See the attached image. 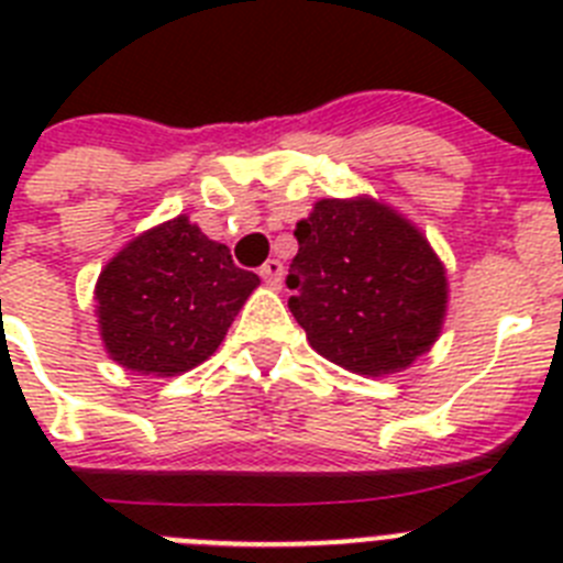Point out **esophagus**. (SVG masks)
I'll return each instance as SVG.
<instances>
[{
  "instance_id": "esophagus-1",
  "label": "esophagus",
  "mask_w": 563,
  "mask_h": 563,
  "mask_svg": "<svg viewBox=\"0 0 563 563\" xmlns=\"http://www.w3.org/2000/svg\"><path fill=\"white\" fill-rule=\"evenodd\" d=\"M258 276L265 278L267 285L278 287L282 285V276H285V265H282L278 258H267L265 265H262V271H258Z\"/></svg>"
}]
</instances>
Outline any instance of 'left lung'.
<instances>
[{"label":"left lung","mask_w":563,"mask_h":563,"mask_svg":"<svg viewBox=\"0 0 563 563\" xmlns=\"http://www.w3.org/2000/svg\"><path fill=\"white\" fill-rule=\"evenodd\" d=\"M296 239L287 307L318 355L383 377L409 369L434 346L449 278L415 222L369 194L330 197L298 222Z\"/></svg>","instance_id":"1"}]
</instances>
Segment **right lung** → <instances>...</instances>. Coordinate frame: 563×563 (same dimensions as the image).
Listing matches in <instances>:
<instances>
[{"mask_svg": "<svg viewBox=\"0 0 563 563\" xmlns=\"http://www.w3.org/2000/svg\"><path fill=\"white\" fill-rule=\"evenodd\" d=\"M256 287V273L233 265L228 245L180 213L103 265L96 282L103 350L137 375H183L217 352Z\"/></svg>", "mask_w": 563, "mask_h": 563, "instance_id": "add662e5", "label": "right lung"}]
</instances>
